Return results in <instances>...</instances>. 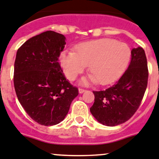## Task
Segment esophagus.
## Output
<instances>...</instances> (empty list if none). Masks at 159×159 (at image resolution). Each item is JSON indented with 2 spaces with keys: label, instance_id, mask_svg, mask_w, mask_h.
Segmentation results:
<instances>
[{
  "label": "esophagus",
  "instance_id": "obj_1",
  "mask_svg": "<svg viewBox=\"0 0 159 159\" xmlns=\"http://www.w3.org/2000/svg\"><path fill=\"white\" fill-rule=\"evenodd\" d=\"M84 92H85V90H84V89H78V92H79L80 94L84 93Z\"/></svg>",
  "mask_w": 159,
  "mask_h": 159
}]
</instances>
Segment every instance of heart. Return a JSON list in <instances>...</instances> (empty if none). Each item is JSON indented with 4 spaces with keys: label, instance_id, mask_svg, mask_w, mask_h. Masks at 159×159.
Instances as JSON below:
<instances>
[{
    "label": "heart",
    "instance_id": "heart-1",
    "mask_svg": "<svg viewBox=\"0 0 159 159\" xmlns=\"http://www.w3.org/2000/svg\"><path fill=\"white\" fill-rule=\"evenodd\" d=\"M76 51L64 50L60 54L59 61L70 81L76 79L89 64L92 73L81 80L84 85L98 81L101 84L112 82L125 70L131 57V50L127 43L112 39L83 43L77 47Z\"/></svg>",
    "mask_w": 159,
    "mask_h": 159
}]
</instances>
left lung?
<instances>
[{
  "label": "left lung",
  "instance_id": "1",
  "mask_svg": "<svg viewBox=\"0 0 159 159\" xmlns=\"http://www.w3.org/2000/svg\"><path fill=\"white\" fill-rule=\"evenodd\" d=\"M148 70L142 47L131 50L127 70L112 87L95 92L90 112L102 125L114 127L126 122L139 107L147 89Z\"/></svg>",
  "mask_w": 159,
  "mask_h": 159
}]
</instances>
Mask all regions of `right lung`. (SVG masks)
<instances>
[{
	"instance_id": "obj_1",
	"label": "right lung",
	"mask_w": 159,
	"mask_h": 159,
	"mask_svg": "<svg viewBox=\"0 0 159 159\" xmlns=\"http://www.w3.org/2000/svg\"><path fill=\"white\" fill-rule=\"evenodd\" d=\"M65 40L62 34L47 31L28 39L17 51L15 92L28 115L41 125H56L64 120L78 95L58 62Z\"/></svg>"
}]
</instances>
